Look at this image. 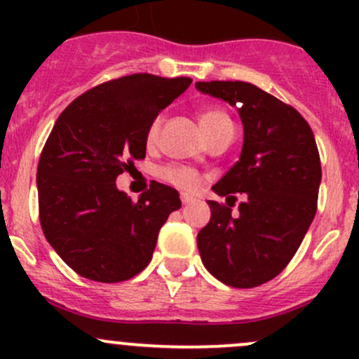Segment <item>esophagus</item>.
Segmentation results:
<instances>
[{
	"label": "esophagus",
	"mask_w": 359,
	"mask_h": 359,
	"mask_svg": "<svg viewBox=\"0 0 359 359\" xmlns=\"http://www.w3.org/2000/svg\"><path fill=\"white\" fill-rule=\"evenodd\" d=\"M180 200H182V205H193L194 203V198L189 194H180Z\"/></svg>",
	"instance_id": "1"
}]
</instances>
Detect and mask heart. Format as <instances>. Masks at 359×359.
Wrapping results in <instances>:
<instances>
[{
	"label": "heart",
	"mask_w": 359,
	"mask_h": 359,
	"mask_svg": "<svg viewBox=\"0 0 359 359\" xmlns=\"http://www.w3.org/2000/svg\"><path fill=\"white\" fill-rule=\"evenodd\" d=\"M201 128L205 135H208L213 130L220 128L224 125H233L229 116L220 109H206L201 112L200 116ZM159 126H161V118H156L153 123H151L149 130H147V142L154 144L158 139ZM161 177L172 186L179 187L182 191H194L200 187V175H198L196 170L187 168V166H166V168L161 170Z\"/></svg>",
	"instance_id": "1"
}]
</instances>
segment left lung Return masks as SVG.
I'll list each match as a JSON object with an SVG mask.
<instances>
[{
  "mask_svg": "<svg viewBox=\"0 0 359 359\" xmlns=\"http://www.w3.org/2000/svg\"><path fill=\"white\" fill-rule=\"evenodd\" d=\"M198 92L236 107L243 147L212 187L219 196L244 194L240 214L208 201L210 222L198 233L201 262L234 288L273 280L290 262L316 215L321 163L313 130L293 107L245 81H198Z\"/></svg>",
  "mask_w": 359,
  "mask_h": 359,
  "instance_id": "obj_1",
  "label": "left lung"
}]
</instances>
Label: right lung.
<instances>
[{
  "instance_id": "1",
  "label": "right lung",
  "mask_w": 359,
  "mask_h": 359,
  "mask_svg": "<svg viewBox=\"0 0 359 359\" xmlns=\"http://www.w3.org/2000/svg\"><path fill=\"white\" fill-rule=\"evenodd\" d=\"M191 83L123 76L72 100L53 125L36 175L39 222L79 276L118 283L151 262L159 229L182 206L179 193L154 182L133 203L116 177L146 158L151 123Z\"/></svg>"
}]
</instances>
